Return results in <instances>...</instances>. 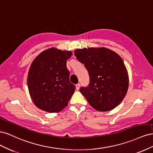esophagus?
<instances>
[{
  "instance_id": "esophagus-1",
  "label": "esophagus",
  "mask_w": 153,
  "mask_h": 153,
  "mask_svg": "<svg viewBox=\"0 0 153 153\" xmlns=\"http://www.w3.org/2000/svg\"><path fill=\"white\" fill-rule=\"evenodd\" d=\"M80 87V84H79V83H78V84H77L76 85V90H79Z\"/></svg>"
}]
</instances>
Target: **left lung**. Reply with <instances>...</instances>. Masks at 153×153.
I'll use <instances>...</instances> for the list:
<instances>
[{"label":"left lung","instance_id":"8db88e82","mask_svg":"<svg viewBox=\"0 0 153 153\" xmlns=\"http://www.w3.org/2000/svg\"><path fill=\"white\" fill-rule=\"evenodd\" d=\"M77 60L89 75V84L80 91L94 109L106 112L116 107L128 89L126 68L119 55L105 48H88L75 51Z\"/></svg>","mask_w":153,"mask_h":153}]
</instances>
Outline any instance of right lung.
Wrapping results in <instances>:
<instances>
[{"mask_svg":"<svg viewBox=\"0 0 153 153\" xmlns=\"http://www.w3.org/2000/svg\"><path fill=\"white\" fill-rule=\"evenodd\" d=\"M71 52L52 48L37 56L29 69L27 85L31 98L39 108L48 112L62 110L75 90L69 81L67 60Z\"/></svg>","mask_w":153,"mask_h":153,"instance_id":"add662e5","label":"right lung"}]
</instances>
